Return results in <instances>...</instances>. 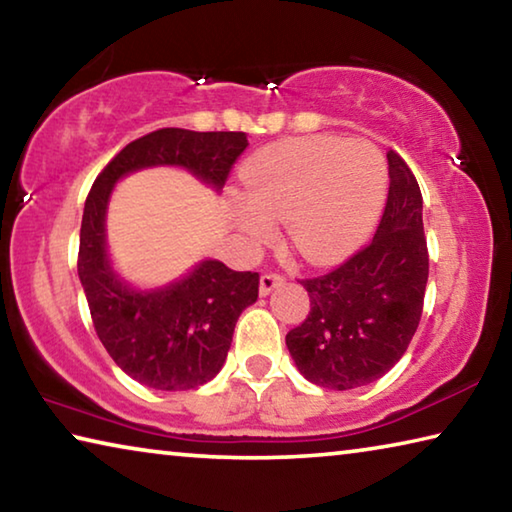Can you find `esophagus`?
Wrapping results in <instances>:
<instances>
[{
    "label": "esophagus",
    "mask_w": 512,
    "mask_h": 512,
    "mask_svg": "<svg viewBox=\"0 0 512 512\" xmlns=\"http://www.w3.org/2000/svg\"><path fill=\"white\" fill-rule=\"evenodd\" d=\"M282 282H284L282 275L264 273L262 277H259V293H262V296H268V293H271L275 287H280Z\"/></svg>",
    "instance_id": "34e87169"
}]
</instances>
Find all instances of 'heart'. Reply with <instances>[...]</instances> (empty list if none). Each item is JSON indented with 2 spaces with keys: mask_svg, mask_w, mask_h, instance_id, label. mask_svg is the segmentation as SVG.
I'll return each instance as SVG.
<instances>
[{
  "mask_svg": "<svg viewBox=\"0 0 512 512\" xmlns=\"http://www.w3.org/2000/svg\"><path fill=\"white\" fill-rule=\"evenodd\" d=\"M248 194L232 198L248 239H266L287 219L293 248L311 262L341 257L366 237L386 192V164L368 140L293 137L246 162Z\"/></svg>",
  "mask_w": 512,
  "mask_h": 512,
  "instance_id": "1",
  "label": "heart"
}]
</instances>
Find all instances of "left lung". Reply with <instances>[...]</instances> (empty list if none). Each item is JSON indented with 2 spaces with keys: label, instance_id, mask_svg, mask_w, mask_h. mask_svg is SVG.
<instances>
[{
  "label": "left lung",
  "instance_id": "left-lung-1",
  "mask_svg": "<svg viewBox=\"0 0 512 512\" xmlns=\"http://www.w3.org/2000/svg\"><path fill=\"white\" fill-rule=\"evenodd\" d=\"M388 198L370 244L325 275L302 280L311 311L287 334L300 375L332 391L384 377L409 348L429 277L418 180L395 151Z\"/></svg>",
  "mask_w": 512,
  "mask_h": 512
}]
</instances>
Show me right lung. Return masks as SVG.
I'll list each match as a JSON object with an SVG mask.
<instances>
[{"label":"right lung","instance_id":"add662e5","mask_svg":"<svg viewBox=\"0 0 512 512\" xmlns=\"http://www.w3.org/2000/svg\"><path fill=\"white\" fill-rule=\"evenodd\" d=\"M246 146V133L162 128L124 146L85 198L79 280L94 329L112 361L155 391H189L219 375L241 311L257 300L259 273L232 271L219 259H203L164 287H133L108 255L106 214L112 189L128 173L180 167L221 192Z\"/></svg>","mask_w":512,"mask_h":512}]
</instances>
